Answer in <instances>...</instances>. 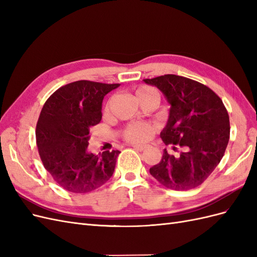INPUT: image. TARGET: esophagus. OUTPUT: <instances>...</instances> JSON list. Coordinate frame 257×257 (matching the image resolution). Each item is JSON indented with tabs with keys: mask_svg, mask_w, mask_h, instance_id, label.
<instances>
[{
	"mask_svg": "<svg viewBox=\"0 0 257 257\" xmlns=\"http://www.w3.org/2000/svg\"><path fill=\"white\" fill-rule=\"evenodd\" d=\"M132 147L138 151H144L148 148V146H146V145H132Z\"/></svg>",
	"mask_w": 257,
	"mask_h": 257,
	"instance_id": "34e87169",
	"label": "esophagus"
}]
</instances>
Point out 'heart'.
<instances>
[{
    "mask_svg": "<svg viewBox=\"0 0 257 257\" xmlns=\"http://www.w3.org/2000/svg\"><path fill=\"white\" fill-rule=\"evenodd\" d=\"M135 96L142 105L154 104L157 106L161 99L159 91L152 87H149V85H142V87L136 89ZM106 110H109V105L107 106ZM155 131H157V127L149 123H131L124 128L123 137L125 141L131 143H146L152 137Z\"/></svg>",
    "mask_w": 257,
    "mask_h": 257,
    "instance_id": "b5f03b06",
    "label": "heart"
}]
</instances>
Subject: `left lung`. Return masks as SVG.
Instances as JSON below:
<instances>
[{
  "instance_id": "left-lung-1",
  "label": "left lung",
  "mask_w": 257,
  "mask_h": 257,
  "mask_svg": "<svg viewBox=\"0 0 257 257\" xmlns=\"http://www.w3.org/2000/svg\"><path fill=\"white\" fill-rule=\"evenodd\" d=\"M157 87L170 105L166 126L161 132L166 149L150 174L167 189L196 188L221 162L229 141V116L222 99L207 85L177 75L144 79Z\"/></svg>"
}]
</instances>
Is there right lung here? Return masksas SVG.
I'll use <instances>...</instances> for the list:
<instances>
[{
  "instance_id": "obj_1",
  "label": "right lung",
  "mask_w": 257,
  "mask_h": 257,
  "mask_svg": "<svg viewBox=\"0 0 257 257\" xmlns=\"http://www.w3.org/2000/svg\"><path fill=\"white\" fill-rule=\"evenodd\" d=\"M119 85L79 80L46 100L36 124V144L44 167L64 190L89 193L112 176L120 151L93 154L88 142L90 131L102 120L104 96Z\"/></svg>"
}]
</instances>
